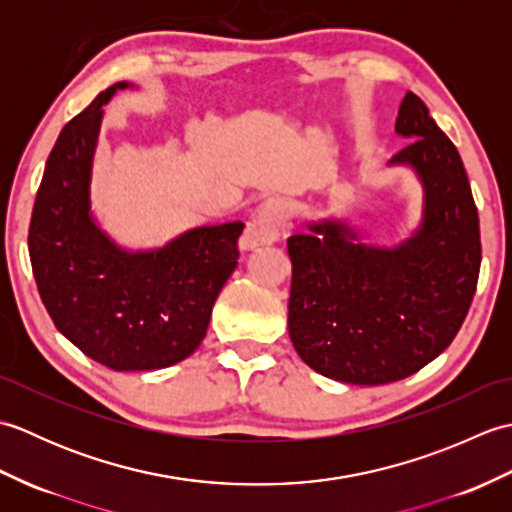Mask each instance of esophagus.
I'll return each mask as SVG.
<instances>
[{
    "label": "esophagus",
    "instance_id": "esophagus-1",
    "mask_svg": "<svg viewBox=\"0 0 512 512\" xmlns=\"http://www.w3.org/2000/svg\"><path fill=\"white\" fill-rule=\"evenodd\" d=\"M290 228V204L281 198H268L248 220L242 239L244 248L273 244Z\"/></svg>",
    "mask_w": 512,
    "mask_h": 512
}]
</instances>
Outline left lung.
I'll use <instances>...</instances> for the list:
<instances>
[{"label": "left lung", "instance_id": "left-lung-1", "mask_svg": "<svg viewBox=\"0 0 512 512\" xmlns=\"http://www.w3.org/2000/svg\"><path fill=\"white\" fill-rule=\"evenodd\" d=\"M396 134L409 143L389 160L416 173L422 222L394 248L367 246L341 220L288 237V332L303 363L352 385L416 374L462 328L482 262L480 217L458 149L407 92Z\"/></svg>", "mask_w": 512, "mask_h": 512}]
</instances>
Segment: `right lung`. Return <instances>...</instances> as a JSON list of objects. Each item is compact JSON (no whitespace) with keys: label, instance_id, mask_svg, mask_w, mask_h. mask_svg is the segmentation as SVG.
<instances>
[{"label":"right lung","instance_id":"1","mask_svg":"<svg viewBox=\"0 0 512 512\" xmlns=\"http://www.w3.org/2000/svg\"><path fill=\"white\" fill-rule=\"evenodd\" d=\"M114 83L61 129L28 231L32 273L57 330L116 372H145L191 356L237 266L242 222L200 226L154 250H127L92 217V162Z\"/></svg>","mask_w":512,"mask_h":512}]
</instances>
